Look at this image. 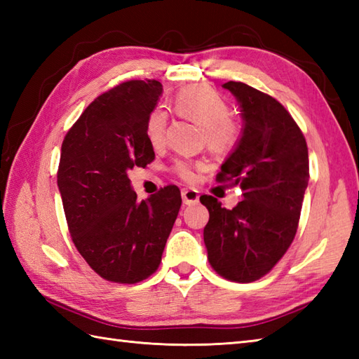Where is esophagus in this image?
I'll use <instances>...</instances> for the list:
<instances>
[{"label": "esophagus", "instance_id": "obj_1", "mask_svg": "<svg viewBox=\"0 0 359 359\" xmlns=\"http://www.w3.org/2000/svg\"><path fill=\"white\" fill-rule=\"evenodd\" d=\"M182 201L185 205H191L199 202V191L194 188H184L182 189Z\"/></svg>", "mask_w": 359, "mask_h": 359}]
</instances>
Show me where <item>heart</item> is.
<instances>
[{"instance_id":"heart-1","label":"heart","mask_w":359,"mask_h":359,"mask_svg":"<svg viewBox=\"0 0 359 359\" xmlns=\"http://www.w3.org/2000/svg\"><path fill=\"white\" fill-rule=\"evenodd\" d=\"M174 109L182 117L194 120L203 126L205 144L215 154H224L230 151L241 135L239 121L230 116V108L224 97L216 90L203 86H191L179 90L174 97ZM168 112L162 108H154L148 116L147 135L154 148H160L166 139ZM197 166L189 160H177L174 163V172L182 180H196Z\"/></svg>"}]
</instances>
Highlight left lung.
<instances>
[{
    "label": "left lung",
    "mask_w": 359,
    "mask_h": 359,
    "mask_svg": "<svg viewBox=\"0 0 359 359\" xmlns=\"http://www.w3.org/2000/svg\"><path fill=\"white\" fill-rule=\"evenodd\" d=\"M224 88L241 106L243 128L216 180L241 187L243 201L226 210L216 197H201L210 212L203 242L217 274L253 282L279 262L294 239L310 177L309 149L276 98L241 81Z\"/></svg>",
    "instance_id": "left-lung-1"
}]
</instances>
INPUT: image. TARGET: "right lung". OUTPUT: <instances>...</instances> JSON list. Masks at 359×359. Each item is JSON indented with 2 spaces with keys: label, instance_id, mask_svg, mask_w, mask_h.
<instances>
[{
  "label": "right lung",
  "instance_id": "add662e5",
  "mask_svg": "<svg viewBox=\"0 0 359 359\" xmlns=\"http://www.w3.org/2000/svg\"><path fill=\"white\" fill-rule=\"evenodd\" d=\"M162 83L131 80L98 95L67 131L57 184L74 245L98 276L135 284L154 273L177 219L175 185L139 202L128 171L154 160L147 135Z\"/></svg>",
  "mask_w": 359,
  "mask_h": 359
}]
</instances>
